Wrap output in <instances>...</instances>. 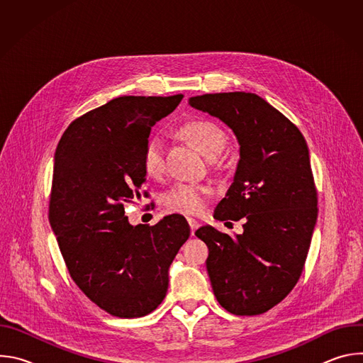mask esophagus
Returning <instances> with one entry per match:
<instances>
[{"label":"esophagus","mask_w":363,"mask_h":363,"mask_svg":"<svg viewBox=\"0 0 363 363\" xmlns=\"http://www.w3.org/2000/svg\"><path fill=\"white\" fill-rule=\"evenodd\" d=\"M188 224H189V228H191V235H194L195 230L198 228V221H195L192 218H188Z\"/></svg>","instance_id":"esophagus-1"}]
</instances>
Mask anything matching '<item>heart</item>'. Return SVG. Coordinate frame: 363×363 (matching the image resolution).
Listing matches in <instances>:
<instances>
[{"instance_id":"b5f03b06","label":"heart","mask_w":363,"mask_h":363,"mask_svg":"<svg viewBox=\"0 0 363 363\" xmlns=\"http://www.w3.org/2000/svg\"><path fill=\"white\" fill-rule=\"evenodd\" d=\"M181 133L199 149L208 160H217L223 153L227 138L225 133L213 122L194 121L181 128ZM142 167L149 177H158L165 167L164 145L157 136L146 140L142 152ZM208 189L195 184H177L164 195V203L171 213L195 216L203 208L205 195Z\"/></svg>"}]
</instances>
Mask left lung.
Wrapping results in <instances>:
<instances>
[{
    "label": "left lung",
    "mask_w": 363,
    "mask_h": 363,
    "mask_svg": "<svg viewBox=\"0 0 363 363\" xmlns=\"http://www.w3.org/2000/svg\"><path fill=\"white\" fill-rule=\"evenodd\" d=\"M189 106L225 123L240 160L214 218H244L242 234L213 225L195 231L208 247L206 270L218 303L233 315H262L296 286L318 220L307 143L263 97L230 91L194 96Z\"/></svg>",
    "instance_id": "8db88e82"
}]
</instances>
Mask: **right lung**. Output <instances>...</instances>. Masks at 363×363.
I'll list each match as a JSON object with an SVG mask.
<instances>
[{"instance_id": "add662e5", "label": "right lung", "mask_w": 363, "mask_h": 363, "mask_svg": "<svg viewBox=\"0 0 363 363\" xmlns=\"http://www.w3.org/2000/svg\"><path fill=\"white\" fill-rule=\"evenodd\" d=\"M181 100L116 97L76 119L55 153L51 230L79 289L118 318H140L161 304L169 267L191 234L178 214L152 227L125 216L146 181L142 152L150 128Z\"/></svg>"}]
</instances>
